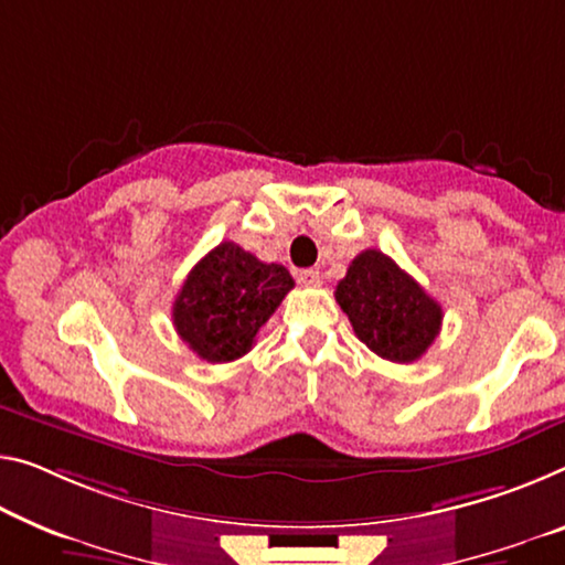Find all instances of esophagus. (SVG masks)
I'll return each instance as SVG.
<instances>
[{"label":"esophagus","instance_id":"esophagus-1","mask_svg":"<svg viewBox=\"0 0 565 565\" xmlns=\"http://www.w3.org/2000/svg\"><path fill=\"white\" fill-rule=\"evenodd\" d=\"M298 282L302 285V288H320V285H323V275H320L318 270H300Z\"/></svg>","mask_w":565,"mask_h":565}]
</instances>
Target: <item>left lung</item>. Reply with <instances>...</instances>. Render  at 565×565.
Masks as SVG:
<instances>
[{
  "label": "left lung",
  "instance_id": "left-lung-1",
  "mask_svg": "<svg viewBox=\"0 0 565 565\" xmlns=\"http://www.w3.org/2000/svg\"><path fill=\"white\" fill-rule=\"evenodd\" d=\"M335 300L359 341L386 361L422 359L439 335V302L379 249H366L353 259L338 282Z\"/></svg>",
  "mask_w": 565,
  "mask_h": 565
}]
</instances>
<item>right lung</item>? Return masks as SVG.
I'll return each instance as SVG.
<instances>
[{"instance_id": "obj_1", "label": "right lung", "mask_w": 565, "mask_h": 565, "mask_svg": "<svg viewBox=\"0 0 565 565\" xmlns=\"http://www.w3.org/2000/svg\"><path fill=\"white\" fill-rule=\"evenodd\" d=\"M292 285L282 265L259 263L234 242H222L186 275L173 300V328L199 359L230 363L253 349Z\"/></svg>"}]
</instances>
